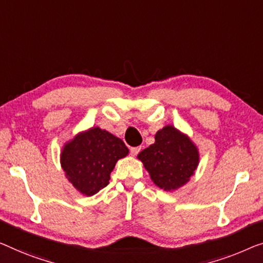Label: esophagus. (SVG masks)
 Masks as SVG:
<instances>
[{"label":"esophagus","instance_id":"34e87169","mask_svg":"<svg viewBox=\"0 0 263 263\" xmlns=\"http://www.w3.org/2000/svg\"><path fill=\"white\" fill-rule=\"evenodd\" d=\"M130 152H131V155L132 156H137L140 152V146H137V147H131V150H130Z\"/></svg>","mask_w":263,"mask_h":263}]
</instances>
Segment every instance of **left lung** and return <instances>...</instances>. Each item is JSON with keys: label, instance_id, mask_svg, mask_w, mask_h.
<instances>
[{"label": "left lung", "instance_id": "8db88e82", "mask_svg": "<svg viewBox=\"0 0 263 263\" xmlns=\"http://www.w3.org/2000/svg\"><path fill=\"white\" fill-rule=\"evenodd\" d=\"M151 181L164 191L185 185L199 164V151L191 138L172 125L157 131L155 143L137 156Z\"/></svg>", "mask_w": 263, "mask_h": 263}]
</instances>
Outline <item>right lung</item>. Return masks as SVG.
Segmentation results:
<instances>
[{
    "mask_svg": "<svg viewBox=\"0 0 263 263\" xmlns=\"http://www.w3.org/2000/svg\"><path fill=\"white\" fill-rule=\"evenodd\" d=\"M128 155L123 140L93 126L66 142L60 163L68 182L84 196H93L109 183L117 162Z\"/></svg>",
    "mask_w": 263,
    "mask_h": 263,
    "instance_id": "obj_1",
    "label": "right lung"
}]
</instances>
